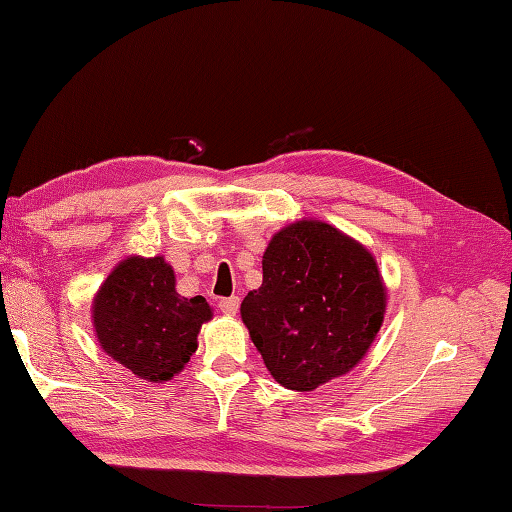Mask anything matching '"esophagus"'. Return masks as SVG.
<instances>
[{
  "instance_id": "obj_1",
  "label": "esophagus",
  "mask_w": 512,
  "mask_h": 512,
  "mask_svg": "<svg viewBox=\"0 0 512 512\" xmlns=\"http://www.w3.org/2000/svg\"><path fill=\"white\" fill-rule=\"evenodd\" d=\"M219 309L223 311L225 316H235L237 309H239V298H237V296L221 298V300H219Z\"/></svg>"
}]
</instances>
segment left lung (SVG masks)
Returning a JSON list of instances; mask_svg holds the SVG:
<instances>
[{"label": "left lung", "mask_w": 512, "mask_h": 512, "mask_svg": "<svg viewBox=\"0 0 512 512\" xmlns=\"http://www.w3.org/2000/svg\"><path fill=\"white\" fill-rule=\"evenodd\" d=\"M262 271L241 318L277 384L314 391L357 366L386 309L368 250L332 225L298 221L271 239Z\"/></svg>", "instance_id": "obj_1"}]
</instances>
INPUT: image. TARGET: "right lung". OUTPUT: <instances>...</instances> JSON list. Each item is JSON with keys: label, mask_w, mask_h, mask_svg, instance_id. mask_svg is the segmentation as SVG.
<instances>
[{"label": "right lung", "mask_w": 512, "mask_h": 512, "mask_svg": "<svg viewBox=\"0 0 512 512\" xmlns=\"http://www.w3.org/2000/svg\"><path fill=\"white\" fill-rule=\"evenodd\" d=\"M101 348L133 375L167 381L198 348V329L212 318L203 296L183 298L162 257L121 262L94 298Z\"/></svg>", "instance_id": "obj_1"}]
</instances>
